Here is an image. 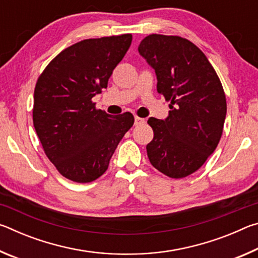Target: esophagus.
<instances>
[{
	"mask_svg": "<svg viewBox=\"0 0 258 258\" xmlns=\"http://www.w3.org/2000/svg\"><path fill=\"white\" fill-rule=\"evenodd\" d=\"M143 123H146L145 119L141 118V117L135 116V118H134V124L135 125H140V124H143Z\"/></svg>",
	"mask_w": 258,
	"mask_h": 258,
	"instance_id": "esophagus-1",
	"label": "esophagus"
}]
</instances>
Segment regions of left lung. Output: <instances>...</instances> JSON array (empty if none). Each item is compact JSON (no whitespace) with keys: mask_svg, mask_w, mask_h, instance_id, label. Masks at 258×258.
Here are the masks:
<instances>
[{"mask_svg":"<svg viewBox=\"0 0 258 258\" xmlns=\"http://www.w3.org/2000/svg\"><path fill=\"white\" fill-rule=\"evenodd\" d=\"M139 52L155 69L157 92L171 109L165 120L148 119L154 131L148 158L168 177H185L202 167L220 142L226 116L223 86L207 56L186 38L151 34Z\"/></svg>","mask_w":258,"mask_h":258,"instance_id":"left-lung-1","label":"left lung"}]
</instances>
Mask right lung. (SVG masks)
<instances>
[{
	"label": "right lung",
	"mask_w": 258,
	"mask_h": 258,
	"mask_svg": "<svg viewBox=\"0 0 258 258\" xmlns=\"http://www.w3.org/2000/svg\"><path fill=\"white\" fill-rule=\"evenodd\" d=\"M132 43V34L89 38L50 61L34 91L33 123L45 155L61 175L77 183L97 180L125 133L131 112L109 115L92 98L108 81Z\"/></svg>",
	"instance_id": "right-lung-1"
}]
</instances>
